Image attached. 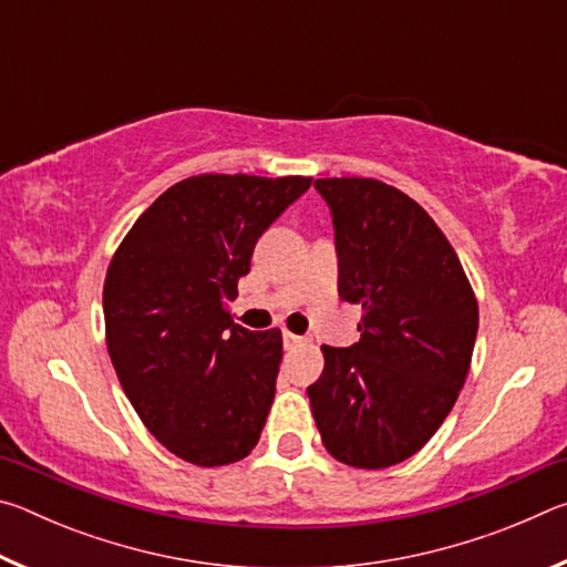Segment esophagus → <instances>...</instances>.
Here are the masks:
<instances>
[{"label": "esophagus", "instance_id": "34e87169", "mask_svg": "<svg viewBox=\"0 0 567 567\" xmlns=\"http://www.w3.org/2000/svg\"><path fill=\"white\" fill-rule=\"evenodd\" d=\"M282 342H285V350H292L297 348V344H302L305 338H300V334H292L290 330L282 332Z\"/></svg>", "mask_w": 567, "mask_h": 567}]
</instances>
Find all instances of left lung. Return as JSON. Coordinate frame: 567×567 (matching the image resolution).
Returning <instances> with one entry per match:
<instances>
[{"label":"left lung","mask_w":567,"mask_h":567,"mask_svg":"<svg viewBox=\"0 0 567 567\" xmlns=\"http://www.w3.org/2000/svg\"><path fill=\"white\" fill-rule=\"evenodd\" d=\"M330 205L340 297L362 307L360 342L322 344L307 388L322 445L344 465H398L427 443L465 385L477 300L453 245L398 187L315 179Z\"/></svg>","instance_id":"8db88e82"}]
</instances>
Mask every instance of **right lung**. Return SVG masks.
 Wrapping results in <instances>:
<instances>
[{
    "label": "right lung",
    "instance_id": "add662e5",
    "mask_svg": "<svg viewBox=\"0 0 567 567\" xmlns=\"http://www.w3.org/2000/svg\"><path fill=\"white\" fill-rule=\"evenodd\" d=\"M312 177L197 175L152 203L104 277L110 360L140 420L199 467L247 457L275 400L282 332L229 315L255 243Z\"/></svg>",
    "mask_w": 567,
    "mask_h": 567
}]
</instances>
